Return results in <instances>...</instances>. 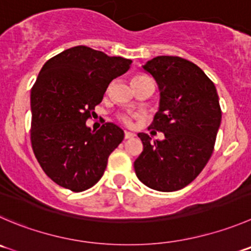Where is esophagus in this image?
<instances>
[{"label":"esophagus","instance_id":"esophagus-1","mask_svg":"<svg viewBox=\"0 0 251 251\" xmlns=\"http://www.w3.org/2000/svg\"><path fill=\"white\" fill-rule=\"evenodd\" d=\"M135 134L132 132H124V139H132V138H134Z\"/></svg>","mask_w":251,"mask_h":251}]
</instances>
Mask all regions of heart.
Masks as SVG:
<instances>
[{
  "label": "heart",
  "mask_w": 251,
  "mask_h": 251,
  "mask_svg": "<svg viewBox=\"0 0 251 251\" xmlns=\"http://www.w3.org/2000/svg\"><path fill=\"white\" fill-rule=\"evenodd\" d=\"M147 80H150V78L148 77V76H145V75H135L134 77H133V85H134V83L143 82V81H147ZM118 119L122 122V123L126 124V126H130V124H132V117L126 116V114H119Z\"/></svg>",
  "instance_id": "heart-1"
}]
</instances>
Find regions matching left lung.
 Instances as JSON below:
<instances>
[{"instance_id":"obj_1","label":"left lung","mask_w":251,"mask_h":251,"mask_svg":"<svg viewBox=\"0 0 251 251\" xmlns=\"http://www.w3.org/2000/svg\"><path fill=\"white\" fill-rule=\"evenodd\" d=\"M143 68L160 90V108L149 129L165 138L151 142L138 134L143 151L134 170L148 187L173 192L192 182L211 159L222 119L218 94L202 69L180 56H156Z\"/></svg>"}]
</instances>
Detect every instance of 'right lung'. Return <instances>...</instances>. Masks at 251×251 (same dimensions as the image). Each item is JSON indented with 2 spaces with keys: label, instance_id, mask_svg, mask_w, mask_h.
I'll return each mask as SVG.
<instances>
[{
  "label": "right lung",
  "instance_id": "add662e5",
  "mask_svg": "<svg viewBox=\"0 0 251 251\" xmlns=\"http://www.w3.org/2000/svg\"><path fill=\"white\" fill-rule=\"evenodd\" d=\"M130 63L77 45L52 56L40 70L30 91V142L43 171L61 187L81 192L103 176L124 132L113 123L92 132L86 121Z\"/></svg>",
  "mask_w": 251,
  "mask_h": 251
}]
</instances>
